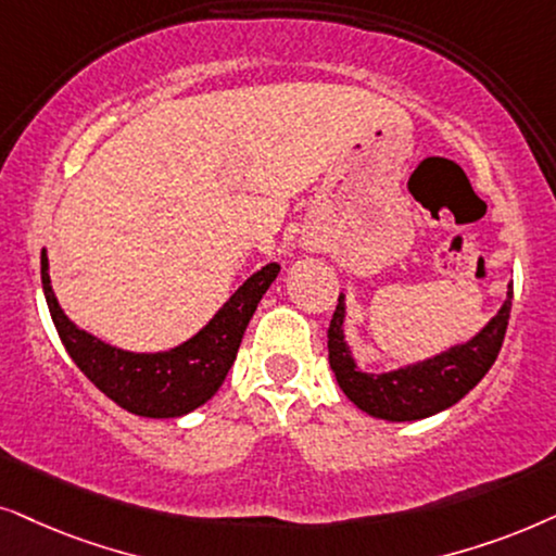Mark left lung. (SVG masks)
Wrapping results in <instances>:
<instances>
[{"label": "left lung", "instance_id": "left-lung-1", "mask_svg": "<svg viewBox=\"0 0 556 556\" xmlns=\"http://www.w3.org/2000/svg\"><path fill=\"white\" fill-rule=\"evenodd\" d=\"M514 285H508V300L498 315L468 343L450 348L447 353L421 361L417 366L399 368L389 374H364L355 368L351 348L343 338L345 305L338 298L328 328V361L345 396L366 414L389 421H414L432 417L460 402L468 391L495 364L506 336Z\"/></svg>", "mask_w": 556, "mask_h": 556}]
</instances>
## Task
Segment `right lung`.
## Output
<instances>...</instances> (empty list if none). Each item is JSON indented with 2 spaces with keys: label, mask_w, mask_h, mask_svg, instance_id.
<instances>
[{
  "label": "right lung",
  "mask_w": 556,
  "mask_h": 556,
  "mask_svg": "<svg viewBox=\"0 0 556 556\" xmlns=\"http://www.w3.org/2000/svg\"><path fill=\"white\" fill-rule=\"evenodd\" d=\"M277 274L279 264L262 266L188 343L165 353H129L106 345L65 317L50 287L46 251L40 254L42 290L65 351L88 376V381L111 402L152 419L182 417L216 394L228 368L233 366L243 330L256 313L258 300L269 290Z\"/></svg>",
  "instance_id": "1"
}]
</instances>
